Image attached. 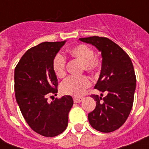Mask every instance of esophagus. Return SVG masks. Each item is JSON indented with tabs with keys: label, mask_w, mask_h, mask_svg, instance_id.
<instances>
[{
	"label": "esophagus",
	"mask_w": 149,
	"mask_h": 149,
	"mask_svg": "<svg viewBox=\"0 0 149 149\" xmlns=\"http://www.w3.org/2000/svg\"><path fill=\"white\" fill-rule=\"evenodd\" d=\"M83 100H84L83 97H73V101H74L75 103H80Z\"/></svg>",
	"instance_id": "obj_1"
}]
</instances>
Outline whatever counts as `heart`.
Listing matches in <instances>:
<instances>
[{
	"label": "heart",
	"instance_id": "b5f03b06",
	"mask_svg": "<svg viewBox=\"0 0 149 149\" xmlns=\"http://www.w3.org/2000/svg\"><path fill=\"white\" fill-rule=\"evenodd\" d=\"M70 53L84 63V69L90 72H95L100 66V61L94 56L93 49L86 45H77L70 49ZM65 58L61 53H57L52 60V70L59 78L65 75ZM91 86V80L87 77H70L62 83L60 90L66 95L75 97L84 94Z\"/></svg>",
	"mask_w": 149,
	"mask_h": 149
}]
</instances>
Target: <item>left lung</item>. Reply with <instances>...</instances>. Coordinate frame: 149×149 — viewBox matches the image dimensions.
I'll use <instances>...</instances> for the list:
<instances>
[{"label": "left lung", "instance_id": "obj_1", "mask_svg": "<svg viewBox=\"0 0 149 149\" xmlns=\"http://www.w3.org/2000/svg\"><path fill=\"white\" fill-rule=\"evenodd\" d=\"M79 39L101 52V72L94 88L107 93L104 97L102 93L100 97L91 96L96 107L88 113L89 122L97 131L112 132L122 126L132 111L136 88L134 66L128 55L109 38L92 36Z\"/></svg>", "mask_w": 149, "mask_h": 149}]
</instances>
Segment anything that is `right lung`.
I'll use <instances>...</instances> for the list:
<instances>
[{"instance_id": "obj_1", "label": "right lung", "mask_w": 149, "mask_h": 149, "mask_svg": "<svg viewBox=\"0 0 149 149\" xmlns=\"http://www.w3.org/2000/svg\"><path fill=\"white\" fill-rule=\"evenodd\" d=\"M65 42H45L32 47L15 70V97L21 112L31 129L45 137L57 136L65 131L73 104L71 96L52 102L47 98L49 93L57 95L58 81L52 60Z\"/></svg>"}]
</instances>
